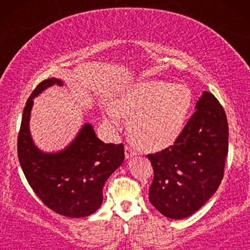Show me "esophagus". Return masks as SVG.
Here are the masks:
<instances>
[{"label":"esophagus","mask_w":250,"mask_h":250,"mask_svg":"<svg viewBox=\"0 0 250 250\" xmlns=\"http://www.w3.org/2000/svg\"><path fill=\"white\" fill-rule=\"evenodd\" d=\"M133 156H136V151L133 148H131V146H125V158H131V157Z\"/></svg>","instance_id":"34e87169"}]
</instances>
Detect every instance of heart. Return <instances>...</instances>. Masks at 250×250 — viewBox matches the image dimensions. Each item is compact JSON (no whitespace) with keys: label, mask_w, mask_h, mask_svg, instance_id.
I'll return each mask as SVG.
<instances>
[{"label":"heart","mask_w":250,"mask_h":250,"mask_svg":"<svg viewBox=\"0 0 250 250\" xmlns=\"http://www.w3.org/2000/svg\"><path fill=\"white\" fill-rule=\"evenodd\" d=\"M192 92L187 85L164 81H142L121 92L104 122L118 128L119 116L129 117L128 132L136 145L146 150L172 146L182 134L192 107Z\"/></svg>","instance_id":"1"}]
</instances>
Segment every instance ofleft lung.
Wrapping results in <instances>:
<instances>
[{"instance_id":"8db88e82","label":"left lung","mask_w":250,"mask_h":250,"mask_svg":"<svg viewBox=\"0 0 250 250\" xmlns=\"http://www.w3.org/2000/svg\"><path fill=\"white\" fill-rule=\"evenodd\" d=\"M173 146L148 155L153 168L149 200L166 217L180 220L197 211L220 187L229 151L223 107L204 92Z\"/></svg>"}]
</instances>
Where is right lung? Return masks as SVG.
<instances>
[{
  "instance_id": "right-lung-1",
  "label": "right lung",
  "mask_w": 250,
  "mask_h": 250,
  "mask_svg": "<svg viewBox=\"0 0 250 250\" xmlns=\"http://www.w3.org/2000/svg\"><path fill=\"white\" fill-rule=\"evenodd\" d=\"M53 84L49 78L37 85L23 108L18 133V158L36 196L51 210L67 217H85L101 206L102 189L108 177L124 160L123 143H104L85 124L63 151L44 153L34 146L28 122L33 99Z\"/></svg>"
}]
</instances>
